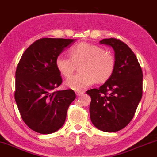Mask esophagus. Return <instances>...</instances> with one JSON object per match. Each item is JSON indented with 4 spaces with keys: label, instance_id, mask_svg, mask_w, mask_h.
Returning a JSON list of instances; mask_svg holds the SVG:
<instances>
[{
    "label": "esophagus",
    "instance_id": "1",
    "mask_svg": "<svg viewBox=\"0 0 157 157\" xmlns=\"http://www.w3.org/2000/svg\"><path fill=\"white\" fill-rule=\"evenodd\" d=\"M84 91H81V90H78V91H75V94H76L77 96H80L82 95L84 93Z\"/></svg>",
    "mask_w": 157,
    "mask_h": 157
}]
</instances>
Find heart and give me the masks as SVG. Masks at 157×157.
Instances as JSON below:
<instances>
[{"mask_svg":"<svg viewBox=\"0 0 157 157\" xmlns=\"http://www.w3.org/2000/svg\"><path fill=\"white\" fill-rule=\"evenodd\" d=\"M70 57L58 55L55 59L56 67L63 76H71L79 65V71L67 79V88L80 90L91 86L97 81L102 83L113 74L116 66L113 55L100 46L87 42H81L69 51Z\"/></svg>","mask_w":157,"mask_h":157,"instance_id":"1","label":"heart"}]
</instances>
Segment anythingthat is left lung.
Masks as SVG:
<instances>
[{"instance_id": "left-lung-1", "label": "left lung", "mask_w": 157, "mask_h": 157, "mask_svg": "<svg viewBox=\"0 0 157 157\" xmlns=\"http://www.w3.org/2000/svg\"><path fill=\"white\" fill-rule=\"evenodd\" d=\"M101 44L115 52L113 74L99 89L86 92L91 97L90 119L94 127L106 132L121 130L130 122L143 94V72L138 59L127 44L105 38Z\"/></svg>"}]
</instances>
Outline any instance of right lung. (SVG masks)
<instances>
[{"label":"right lung","mask_w":157,"mask_h":157,"mask_svg":"<svg viewBox=\"0 0 157 157\" xmlns=\"http://www.w3.org/2000/svg\"><path fill=\"white\" fill-rule=\"evenodd\" d=\"M74 40L38 39L25 50L17 65L15 101L25 123L40 134H51L63 127L75 98L72 90L55 91L62 84L55 59Z\"/></svg>","instance_id":"add662e5"}]
</instances>
